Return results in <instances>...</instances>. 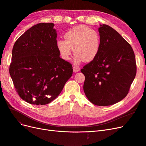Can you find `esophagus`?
Instances as JSON below:
<instances>
[{
  "label": "esophagus",
  "instance_id": "obj_1",
  "mask_svg": "<svg viewBox=\"0 0 146 146\" xmlns=\"http://www.w3.org/2000/svg\"><path fill=\"white\" fill-rule=\"evenodd\" d=\"M73 70L74 72H77L78 71H80V68L77 66H73Z\"/></svg>",
  "mask_w": 146,
  "mask_h": 146
}]
</instances>
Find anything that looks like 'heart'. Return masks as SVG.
Listing matches in <instances>:
<instances>
[{
	"mask_svg": "<svg viewBox=\"0 0 146 146\" xmlns=\"http://www.w3.org/2000/svg\"><path fill=\"white\" fill-rule=\"evenodd\" d=\"M65 41L59 39L56 47L61 58L70 59L74 48L75 61L90 62L98 56L100 48V36L97 31L83 25L69 30L64 35Z\"/></svg>",
	"mask_w": 146,
	"mask_h": 146,
	"instance_id": "b5f03b06",
	"label": "heart"
}]
</instances>
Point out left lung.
<instances>
[{
  "label": "left lung",
  "instance_id": "obj_1",
  "mask_svg": "<svg viewBox=\"0 0 146 146\" xmlns=\"http://www.w3.org/2000/svg\"><path fill=\"white\" fill-rule=\"evenodd\" d=\"M100 48L96 58L83 66V90L92 104L113 105L129 93L136 74L135 56L130 44L109 25H100Z\"/></svg>",
  "mask_w": 146,
  "mask_h": 146
}]
</instances>
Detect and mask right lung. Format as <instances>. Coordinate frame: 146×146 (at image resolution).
<instances>
[{"instance_id":"obj_1","label":"right lung","mask_w":146,"mask_h":146,"mask_svg":"<svg viewBox=\"0 0 146 146\" xmlns=\"http://www.w3.org/2000/svg\"><path fill=\"white\" fill-rule=\"evenodd\" d=\"M53 23H39L27 30L15 42L10 74L20 98L43 105L61 93L72 76V64L61 58Z\"/></svg>"}]
</instances>
